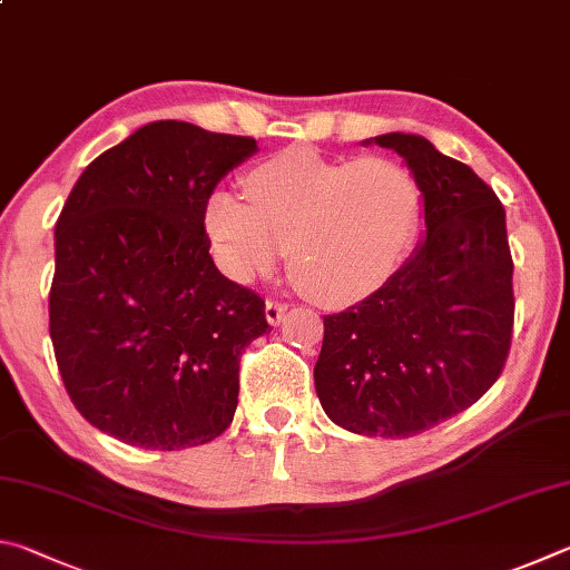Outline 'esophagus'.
<instances>
[{
	"mask_svg": "<svg viewBox=\"0 0 570 570\" xmlns=\"http://www.w3.org/2000/svg\"><path fill=\"white\" fill-rule=\"evenodd\" d=\"M285 313H287V305L285 303H277V301H267L265 303V317H267L269 325L283 323Z\"/></svg>",
	"mask_w": 570,
	"mask_h": 570,
	"instance_id": "34e87169",
	"label": "esophagus"
}]
</instances>
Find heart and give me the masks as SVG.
Instances as JSON below:
<instances>
[{
	"label": "heart",
	"instance_id": "1",
	"mask_svg": "<svg viewBox=\"0 0 570 570\" xmlns=\"http://www.w3.org/2000/svg\"><path fill=\"white\" fill-rule=\"evenodd\" d=\"M247 203L215 193L205 225L219 267L249 283L285 255L295 285L321 305H351L401 265L421 215V189L393 157L333 159L283 149L245 177Z\"/></svg>",
	"mask_w": 570,
	"mask_h": 570
}]
</instances>
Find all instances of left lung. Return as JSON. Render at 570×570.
I'll use <instances>...</instances> for the list:
<instances>
[{
	"instance_id": "8db88e82",
	"label": "left lung",
	"mask_w": 570,
	"mask_h": 570,
	"mask_svg": "<svg viewBox=\"0 0 570 570\" xmlns=\"http://www.w3.org/2000/svg\"><path fill=\"white\" fill-rule=\"evenodd\" d=\"M395 149L423 195L425 237L363 303L325 315L315 391L335 425L411 438L448 421L501 375L513 333V257L501 199L421 135Z\"/></svg>"
}]
</instances>
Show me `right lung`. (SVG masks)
Listing matches in <instances>:
<instances>
[{
    "instance_id": "obj_1",
    "label": "right lung",
    "mask_w": 570,
    "mask_h": 570,
    "mask_svg": "<svg viewBox=\"0 0 570 570\" xmlns=\"http://www.w3.org/2000/svg\"><path fill=\"white\" fill-rule=\"evenodd\" d=\"M255 153L253 137L159 119L89 163L59 213L57 367L85 421L117 441L179 451L233 423L265 301L215 267L205 209Z\"/></svg>"
}]
</instances>
